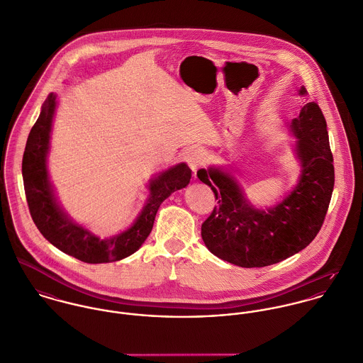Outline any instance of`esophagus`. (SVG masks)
I'll return each instance as SVG.
<instances>
[{
	"label": "esophagus",
	"mask_w": 363,
	"mask_h": 363,
	"mask_svg": "<svg viewBox=\"0 0 363 363\" xmlns=\"http://www.w3.org/2000/svg\"><path fill=\"white\" fill-rule=\"evenodd\" d=\"M204 160V152L200 148H191L187 154H186V162L189 163L190 169L193 170V173L196 174L199 167L203 164Z\"/></svg>",
	"instance_id": "obj_1"
}]
</instances>
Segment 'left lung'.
<instances>
[{"label":"left lung","instance_id":"1","mask_svg":"<svg viewBox=\"0 0 363 363\" xmlns=\"http://www.w3.org/2000/svg\"><path fill=\"white\" fill-rule=\"evenodd\" d=\"M298 95H308L305 86ZM288 130L295 137L299 176L271 207L250 203L235 172L225 166L209 164L197 172L218 200L201 226L203 240L218 259L245 268L267 267L299 253L318 233L334 189L327 123L318 104H305Z\"/></svg>","mask_w":363,"mask_h":363}]
</instances>
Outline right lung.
I'll list each match as a JSON object with an SVG mask.
<instances>
[{
    "label": "right lung",
    "mask_w": 363,
    "mask_h": 363,
    "mask_svg": "<svg viewBox=\"0 0 363 363\" xmlns=\"http://www.w3.org/2000/svg\"><path fill=\"white\" fill-rule=\"evenodd\" d=\"M57 104V95L50 94L29 133L22 159L23 186L32 219L52 246L68 256L89 264L125 259L147 240L160 204L172 193L189 186L191 170L187 163L180 162L156 173L147 183L150 194L134 222L110 238H101L68 215L50 180L48 159Z\"/></svg>",
    "instance_id": "obj_1"
}]
</instances>
